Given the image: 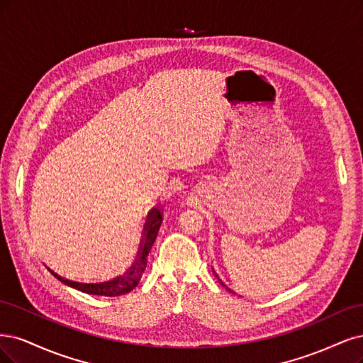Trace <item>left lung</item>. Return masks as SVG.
<instances>
[{
    "label": "left lung",
    "instance_id": "left-lung-1",
    "mask_svg": "<svg viewBox=\"0 0 363 363\" xmlns=\"http://www.w3.org/2000/svg\"><path fill=\"white\" fill-rule=\"evenodd\" d=\"M213 272H214V270H213ZM214 274H216V277H217V279H218V280H220V277H218V276H217V273H216V272H214ZM220 284H221V285H223V286H225V288H226V289H228V291H229V292H230V289H229V288H228V286H226V285H225V284H223V282H221V280H220Z\"/></svg>",
    "mask_w": 363,
    "mask_h": 363
}]
</instances>
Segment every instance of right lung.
<instances>
[{
	"label": "right lung",
	"instance_id": "add662e5",
	"mask_svg": "<svg viewBox=\"0 0 363 363\" xmlns=\"http://www.w3.org/2000/svg\"><path fill=\"white\" fill-rule=\"evenodd\" d=\"M161 223H162V216L160 209L158 208L150 209L147 214L146 225H145L143 238L140 240V245L135 250L133 259L128 262V265L118 276H114L113 279L104 280V282H99V284H83V282H77V280H69L60 274H57L55 272L51 270V268H48V270L54 277H57L65 285L75 288L78 291H83L86 294L104 296V297H118L122 294H128V292L133 291L138 285L140 279H142L146 270L147 255L152 249V245L155 242Z\"/></svg>",
	"mask_w": 363,
	"mask_h": 363
}]
</instances>
